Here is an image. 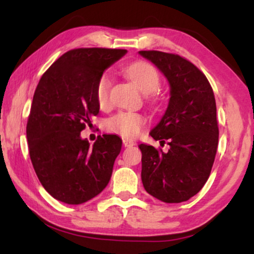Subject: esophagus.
Segmentation results:
<instances>
[{
    "label": "esophagus",
    "mask_w": 254,
    "mask_h": 254,
    "mask_svg": "<svg viewBox=\"0 0 254 254\" xmlns=\"http://www.w3.org/2000/svg\"><path fill=\"white\" fill-rule=\"evenodd\" d=\"M123 143L125 147H133V145H135V141L130 140V138H124L123 140Z\"/></svg>",
    "instance_id": "1"
}]
</instances>
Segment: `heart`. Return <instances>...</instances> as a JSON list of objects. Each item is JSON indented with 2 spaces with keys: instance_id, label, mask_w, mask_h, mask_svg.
I'll list each match as a JSON object with an SVG mask.
<instances>
[{
  "instance_id": "1",
  "label": "heart",
  "mask_w": 254,
  "mask_h": 254,
  "mask_svg": "<svg viewBox=\"0 0 254 254\" xmlns=\"http://www.w3.org/2000/svg\"><path fill=\"white\" fill-rule=\"evenodd\" d=\"M128 75L135 85L144 93L157 91L161 85V76L154 65L144 61H137L126 68ZM111 79L107 74L100 76L96 85V99L100 107L109 105ZM145 124V118L140 113L123 111L107 120V129L124 136H136Z\"/></svg>"
}]
</instances>
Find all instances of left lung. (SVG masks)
I'll use <instances>...</instances> for the list:
<instances>
[{
    "mask_svg": "<svg viewBox=\"0 0 254 254\" xmlns=\"http://www.w3.org/2000/svg\"><path fill=\"white\" fill-rule=\"evenodd\" d=\"M170 84L168 109L150 131L168 142V152L140 144L141 178L147 192L166 203L187 201L209 178L218 144L216 102L210 83L192 62L178 54L140 51Z\"/></svg>",
    "mask_w": 254,
    "mask_h": 254,
    "instance_id": "8db88e82",
    "label": "left lung"
}]
</instances>
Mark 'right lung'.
<instances>
[{
  "label": "right lung",
  "mask_w": 254,
  "mask_h": 254,
  "mask_svg": "<svg viewBox=\"0 0 254 254\" xmlns=\"http://www.w3.org/2000/svg\"><path fill=\"white\" fill-rule=\"evenodd\" d=\"M126 53L97 47L68 51L38 83L26 125L30 158L41 185L61 202H86L110 182L123 141L104 134L90 145L81 131L99 113V77Z\"/></svg>",
  "instance_id": "right-lung-1"
}]
</instances>
